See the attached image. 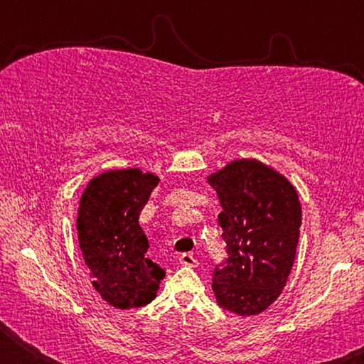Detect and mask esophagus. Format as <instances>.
<instances>
[{
	"instance_id": "obj_1",
	"label": "esophagus",
	"mask_w": 364,
	"mask_h": 364,
	"mask_svg": "<svg viewBox=\"0 0 364 364\" xmlns=\"http://www.w3.org/2000/svg\"><path fill=\"white\" fill-rule=\"evenodd\" d=\"M180 262L181 264H184V267H197V260L193 254H181Z\"/></svg>"
}]
</instances>
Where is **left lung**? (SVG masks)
Listing matches in <instances>:
<instances>
[{
	"mask_svg": "<svg viewBox=\"0 0 364 364\" xmlns=\"http://www.w3.org/2000/svg\"><path fill=\"white\" fill-rule=\"evenodd\" d=\"M223 210L226 260L213 271L218 305L258 315L279 297L291 273L301 225L297 191L258 160H234L208 178Z\"/></svg>",
	"mask_w": 364,
	"mask_h": 364,
	"instance_id": "left-lung-1",
	"label": "left lung"
}]
</instances>
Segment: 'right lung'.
<instances>
[{"label":"right lung","instance_id":"add662e5","mask_svg":"<svg viewBox=\"0 0 364 364\" xmlns=\"http://www.w3.org/2000/svg\"><path fill=\"white\" fill-rule=\"evenodd\" d=\"M159 178L138 168L93 178L80 199V250L93 287L114 308H138L156 299L165 269L146 257L149 242L139 213Z\"/></svg>","mask_w":364,"mask_h":364}]
</instances>
